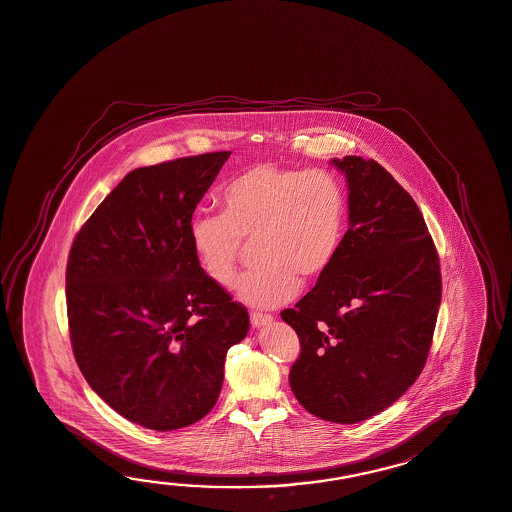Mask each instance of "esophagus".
<instances>
[{"label": "esophagus", "mask_w": 512, "mask_h": 512, "mask_svg": "<svg viewBox=\"0 0 512 512\" xmlns=\"http://www.w3.org/2000/svg\"><path fill=\"white\" fill-rule=\"evenodd\" d=\"M273 322V317L271 315H265V313H250V324L254 326V328H262V326H267V324H271Z\"/></svg>", "instance_id": "obj_1"}]
</instances>
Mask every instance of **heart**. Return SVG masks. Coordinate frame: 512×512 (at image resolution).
Returning a JSON list of instances; mask_svg holds the SVG:
<instances>
[{
    "label": "heart",
    "instance_id": "b5f03b06",
    "mask_svg": "<svg viewBox=\"0 0 512 512\" xmlns=\"http://www.w3.org/2000/svg\"><path fill=\"white\" fill-rule=\"evenodd\" d=\"M221 203L225 212L191 219V249L204 274L228 286L245 241H252L256 263L239 276L234 289L241 302L254 308L291 300L300 278L319 280L345 239V186L326 169L258 164L226 184Z\"/></svg>",
    "mask_w": 512,
    "mask_h": 512
}]
</instances>
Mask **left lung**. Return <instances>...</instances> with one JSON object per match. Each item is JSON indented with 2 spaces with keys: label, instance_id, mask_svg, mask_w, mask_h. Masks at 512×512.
I'll list each match as a JSON object with an SVG mask.
<instances>
[{
  "label": "left lung",
  "instance_id": "obj_1",
  "mask_svg": "<svg viewBox=\"0 0 512 512\" xmlns=\"http://www.w3.org/2000/svg\"><path fill=\"white\" fill-rule=\"evenodd\" d=\"M348 186V230L332 267L282 319L300 356L289 385L311 415L356 424L393 405L426 365L440 265L413 197L361 156L333 158Z\"/></svg>",
  "mask_w": 512,
  "mask_h": 512
}]
</instances>
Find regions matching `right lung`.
I'll return each mask as SVG.
<instances>
[{"mask_svg":"<svg viewBox=\"0 0 512 512\" xmlns=\"http://www.w3.org/2000/svg\"><path fill=\"white\" fill-rule=\"evenodd\" d=\"M230 151L138 167L73 241L66 302L84 380L116 413L155 431L212 411L228 348L249 313L204 274L191 215Z\"/></svg>","mask_w":512,"mask_h":512,"instance_id":"right-lung-1","label":"right lung"}]
</instances>
